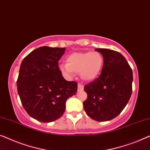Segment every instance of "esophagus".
<instances>
[{
    "instance_id": "obj_1",
    "label": "esophagus",
    "mask_w": 150,
    "mask_h": 150,
    "mask_svg": "<svg viewBox=\"0 0 150 150\" xmlns=\"http://www.w3.org/2000/svg\"><path fill=\"white\" fill-rule=\"evenodd\" d=\"M83 88H84V86H83V85H82V84H78V91H81L83 90Z\"/></svg>"
}]
</instances>
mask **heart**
Listing matches in <instances>:
<instances>
[{"instance_id":"heart-1","label":"heart","mask_w":150,"mask_h":150,"mask_svg":"<svg viewBox=\"0 0 150 150\" xmlns=\"http://www.w3.org/2000/svg\"><path fill=\"white\" fill-rule=\"evenodd\" d=\"M67 64L59 65V70L63 76L71 79L74 72L79 73L85 81L95 80L103 68V57L99 52L74 53L67 58Z\"/></svg>"}]
</instances>
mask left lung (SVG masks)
Instances as JSON below:
<instances>
[{
    "label": "left lung",
    "instance_id": "left-lung-1",
    "mask_svg": "<svg viewBox=\"0 0 150 150\" xmlns=\"http://www.w3.org/2000/svg\"><path fill=\"white\" fill-rule=\"evenodd\" d=\"M103 57L101 74L84 86L87 99L83 102L86 114L93 120L105 122L118 116L132 94L133 71L118 52L96 49Z\"/></svg>",
    "mask_w": 150,
    "mask_h": 150
}]
</instances>
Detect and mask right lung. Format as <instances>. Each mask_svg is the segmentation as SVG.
Masks as SVG:
<instances>
[{
    "instance_id": "obj_1",
    "label": "right lung",
    "mask_w": 150,
    "mask_h": 150,
    "mask_svg": "<svg viewBox=\"0 0 150 150\" xmlns=\"http://www.w3.org/2000/svg\"><path fill=\"white\" fill-rule=\"evenodd\" d=\"M65 51L66 48L39 47L21 64L17 92L25 111L40 122H53L62 117L66 100L77 92V82L67 81L59 70L58 62Z\"/></svg>"
}]
</instances>
